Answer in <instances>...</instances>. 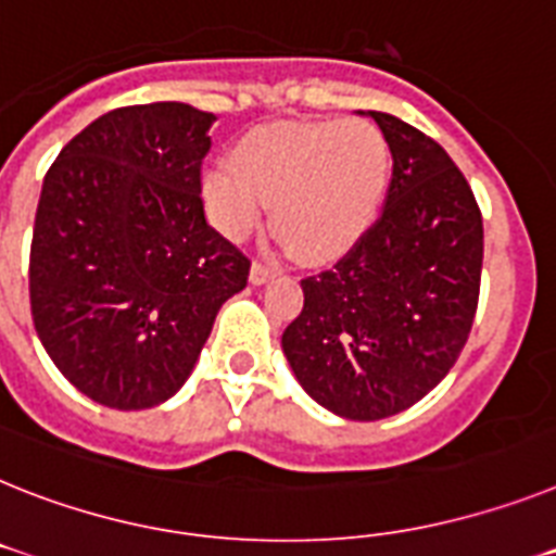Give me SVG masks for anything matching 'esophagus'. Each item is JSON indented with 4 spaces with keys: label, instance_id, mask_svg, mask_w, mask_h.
Returning <instances> with one entry per match:
<instances>
[{
    "label": "esophagus",
    "instance_id": "esophagus-1",
    "mask_svg": "<svg viewBox=\"0 0 556 556\" xmlns=\"http://www.w3.org/2000/svg\"><path fill=\"white\" fill-rule=\"evenodd\" d=\"M268 279H274V270L265 268L263 263H251V270H249L251 286H265Z\"/></svg>",
    "mask_w": 556,
    "mask_h": 556
}]
</instances>
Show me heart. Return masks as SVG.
<instances>
[{
  "mask_svg": "<svg viewBox=\"0 0 556 556\" xmlns=\"http://www.w3.org/2000/svg\"><path fill=\"white\" fill-rule=\"evenodd\" d=\"M393 186V147L379 124L279 121L245 132L231 161L203 172L200 198L226 240H242L274 203L286 249L325 265L356 249L379 223Z\"/></svg>",
  "mask_w": 556,
  "mask_h": 556,
  "instance_id": "heart-1",
  "label": "heart"
}]
</instances>
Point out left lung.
Listing matches in <instances>:
<instances>
[{
  "label": "left lung",
  "mask_w": 556,
  "mask_h": 556,
  "mask_svg": "<svg viewBox=\"0 0 556 556\" xmlns=\"http://www.w3.org/2000/svg\"><path fill=\"white\" fill-rule=\"evenodd\" d=\"M362 115L393 147V186L370 235L336 268L302 279L305 307L282 353L316 404L379 421L458 362L478 311L483 220L441 143L390 112Z\"/></svg>",
  "instance_id": "obj_1"
}]
</instances>
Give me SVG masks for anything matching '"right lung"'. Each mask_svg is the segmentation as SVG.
Masks as SVG:
<instances>
[{
  "instance_id": "right-lung-1",
  "label": "right lung",
  "mask_w": 556,
  "mask_h": 556,
  "mask_svg": "<svg viewBox=\"0 0 556 556\" xmlns=\"http://www.w3.org/2000/svg\"><path fill=\"white\" fill-rule=\"evenodd\" d=\"M214 115L180 101L121 106L59 152L41 184L30 311L70 384L149 409L186 384L251 263L214 231L200 166Z\"/></svg>"
}]
</instances>
